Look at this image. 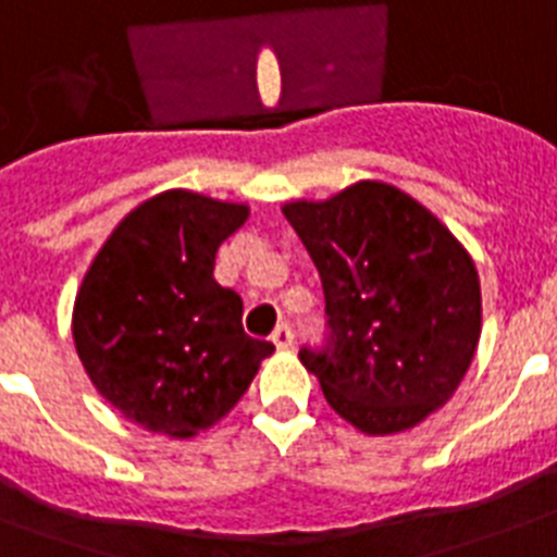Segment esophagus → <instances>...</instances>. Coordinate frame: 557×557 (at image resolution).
<instances>
[{"label":"esophagus","instance_id":"34e87169","mask_svg":"<svg viewBox=\"0 0 557 557\" xmlns=\"http://www.w3.org/2000/svg\"><path fill=\"white\" fill-rule=\"evenodd\" d=\"M271 344L277 349H292V344H295V332H292V326H288V323H280L277 330L271 332Z\"/></svg>","mask_w":557,"mask_h":557}]
</instances>
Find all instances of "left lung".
Masks as SVG:
<instances>
[{"label":"left lung","instance_id":"8db88e82","mask_svg":"<svg viewBox=\"0 0 557 557\" xmlns=\"http://www.w3.org/2000/svg\"><path fill=\"white\" fill-rule=\"evenodd\" d=\"M283 216L318 265L326 347L300 349L341 419L370 436L407 431L454 396L474 361L483 297L471 253L398 187L358 182Z\"/></svg>","mask_w":557,"mask_h":557}]
</instances>
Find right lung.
I'll return each instance as SVG.
<instances>
[{
    "label": "right lung",
    "mask_w": 557,
    "mask_h": 557,
    "mask_svg": "<svg viewBox=\"0 0 557 557\" xmlns=\"http://www.w3.org/2000/svg\"><path fill=\"white\" fill-rule=\"evenodd\" d=\"M248 205L164 190L129 210L81 283L72 335L95 389L173 440L216 424L274 352L243 330V297L213 280Z\"/></svg>",
    "instance_id": "add662e5"
}]
</instances>
